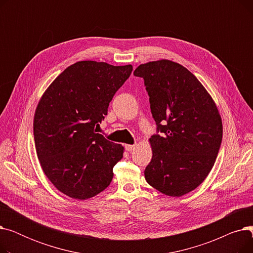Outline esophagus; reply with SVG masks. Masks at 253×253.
<instances>
[{"label":"esophagus","instance_id":"1","mask_svg":"<svg viewBox=\"0 0 253 253\" xmlns=\"http://www.w3.org/2000/svg\"><path fill=\"white\" fill-rule=\"evenodd\" d=\"M136 147V144H125V150L127 152H132Z\"/></svg>","mask_w":253,"mask_h":253}]
</instances>
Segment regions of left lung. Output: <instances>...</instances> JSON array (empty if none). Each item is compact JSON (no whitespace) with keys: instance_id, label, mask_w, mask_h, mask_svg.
Masks as SVG:
<instances>
[{"instance_id":"obj_1","label":"left lung","mask_w":253,"mask_h":253,"mask_svg":"<svg viewBox=\"0 0 253 253\" xmlns=\"http://www.w3.org/2000/svg\"><path fill=\"white\" fill-rule=\"evenodd\" d=\"M134 76L144 80L151 111L161 135H153V157L145 180L170 197L200 185L214 165L222 138L216 103L184 66L168 59L140 64Z\"/></svg>"}]
</instances>
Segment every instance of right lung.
Masks as SVG:
<instances>
[{"mask_svg": "<svg viewBox=\"0 0 253 253\" xmlns=\"http://www.w3.org/2000/svg\"><path fill=\"white\" fill-rule=\"evenodd\" d=\"M132 65L93 60L66 68L39 100L34 117L37 156L47 178L62 194L87 200L109 187L124 147L96 133Z\"/></svg>", "mask_w": 253, "mask_h": 253, "instance_id": "right-lung-1", "label": "right lung"}]
</instances>
